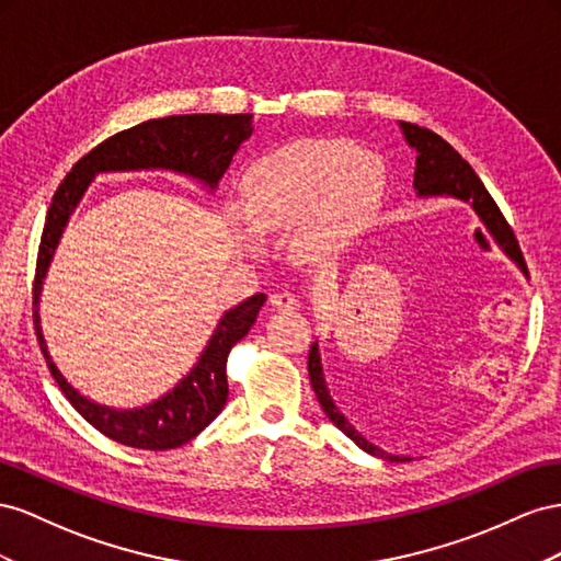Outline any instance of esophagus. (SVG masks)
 <instances>
[{
	"instance_id": "1",
	"label": "esophagus",
	"mask_w": 561,
	"mask_h": 561,
	"mask_svg": "<svg viewBox=\"0 0 561 561\" xmlns=\"http://www.w3.org/2000/svg\"><path fill=\"white\" fill-rule=\"evenodd\" d=\"M270 306L277 310H298L300 302H298V296L291 291H275L270 296Z\"/></svg>"
}]
</instances>
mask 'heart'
Masks as SVG:
<instances>
[{
  "label": "heart",
  "instance_id": "b5f03b06",
  "mask_svg": "<svg viewBox=\"0 0 561 561\" xmlns=\"http://www.w3.org/2000/svg\"><path fill=\"white\" fill-rule=\"evenodd\" d=\"M382 164L374 152L341 142H296L253 164L242 179V213L228 218L239 242L259 251V237L294 232V253L319 263L371 218L382 195Z\"/></svg>",
  "mask_w": 561,
  "mask_h": 561
}]
</instances>
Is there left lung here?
<instances>
[{
	"label": "left lung",
	"instance_id": "left-lung-1",
	"mask_svg": "<svg viewBox=\"0 0 561 561\" xmlns=\"http://www.w3.org/2000/svg\"><path fill=\"white\" fill-rule=\"evenodd\" d=\"M399 129H402L409 148H413L415 154H419L415 157V171H413L415 195L419 197H454V199L470 204L474 214L479 216V220H482L486 230L493 234L495 244L505 251L507 259L519 263V247L515 242V234H512L510 226L505 222L499 204L493 202L489 190L484 187L482 181H479V175L472 171V167L466 162V159H462L442 136H437L430 129H423V126H419V124L399 122ZM308 374H310L312 390L319 399V404H322L324 413L329 415V421L339 430H343L362 451L371 454L376 458H382V460H390V462L411 460L407 456H394V454L378 449L376 444L362 437V432H357L355 425L345 419V413L335 407L333 397L329 392V386H327V378H324L322 355H319L317 341L312 343L310 355H308Z\"/></svg>",
	"mask_w": 561,
	"mask_h": 561
}]
</instances>
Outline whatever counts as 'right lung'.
Listing matches in <instances>:
<instances>
[{
  "label": "right lung",
  "instance_id": "add662e5",
  "mask_svg": "<svg viewBox=\"0 0 561 561\" xmlns=\"http://www.w3.org/2000/svg\"><path fill=\"white\" fill-rule=\"evenodd\" d=\"M253 134V115H173L131 126L103 140L84 154L62 179L46 214L35 272V327L46 364L70 404L95 430L124 446L148 451H167L187 444L209 425L228 402L226 364L234 343L255 324L265 294H255L220 317L216 331L202 350L190 374L173 390L138 409H115L93 402L75 390L54 364L46 347L39 319V296L44 277L54 261L56 247L84 192L99 173L171 171L216 192L234 152Z\"/></svg>",
  "mask_w": 561,
  "mask_h": 561
}]
</instances>
